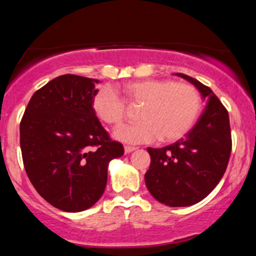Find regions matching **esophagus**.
I'll return each instance as SVG.
<instances>
[{
  "label": "esophagus",
  "mask_w": 256,
  "mask_h": 256,
  "mask_svg": "<svg viewBox=\"0 0 256 256\" xmlns=\"http://www.w3.org/2000/svg\"><path fill=\"white\" fill-rule=\"evenodd\" d=\"M136 146H124V152H126V153H130V152L136 150Z\"/></svg>",
  "instance_id": "34e87169"
}]
</instances>
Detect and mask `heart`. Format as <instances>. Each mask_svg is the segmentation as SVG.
<instances>
[{"label": "heart", "instance_id": "1", "mask_svg": "<svg viewBox=\"0 0 256 256\" xmlns=\"http://www.w3.org/2000/svg\"><path fill=\"white\" fill-rule=\"evenodd\" d=\"M123 92L124 100L112 88H100L93 97L92 108L100 120L120 127L127 120V104L142 107L140 123L116 132V138L126 143H152L159 138L164 142L178 140L188 133L200 112V92L190 83L143 80L124 84Z\"/></svg>", "mask_w": 256, "mask_h": 256}]
</instances>
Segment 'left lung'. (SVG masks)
Returning <instances> with one entry per match:
<instances>
[{
	"instance_id": "8db88e82",
	"label": "left lung",
	"mask_w": 256,
	"mask_h": 256,
	"mask_svg": "<svg viewBox=\"0 0 256 256\" xmlns=\"http://www.w3.org/2000/svg\"><path fill=\"white\" fill-rule=\"evenodd\" d=\"M176 76L198 88L206 98V110L184 138L163 148H148L150 166L144 179L158 202L189 206L209 196L224 176L232 153V130L226 108L213 90L196 78Z\"/></svg>"
}]
</instances>
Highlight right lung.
Listing matches in <instances>:
<instances>
[{
	"label": "right lung",
	"instance_id": "add662e5",
	"mask_svg": "<svg viewBox=\"0 0 256 256\" xmlns=\"http://www.w3.org/2000/svg\"><path fill=\"white\" fill-rule=\"evenodd\" d=\"M98 80L63 74L34 92L20 123L24 169L40 196L63 212L102 196L108 163L124 153L93 112Z\"/></svg>",
	"mask_w": 256,
	"mask_h": 256
}]
</instances>
